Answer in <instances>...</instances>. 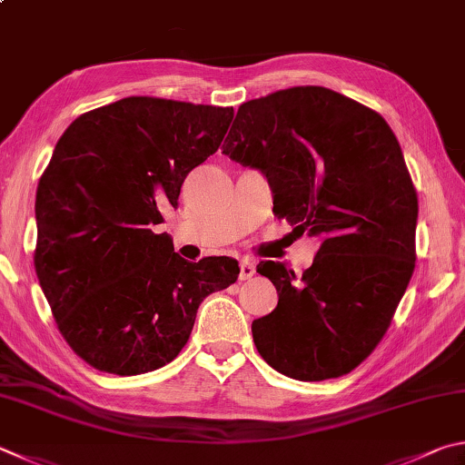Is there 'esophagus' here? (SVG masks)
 Here are the masks:
<instances>
[{
  "instance_id": "34e87169",
  "label": "esophagus",
  "mask_w": 465,
  "mask_h": 465,
  "mask_svg": "<svg viewBox=\"0 0 465 465\" xmlns=\"http://www.w3.org/2000/svg\"><path fill=\"white\" fill-rule=\"evenodd\" d=\"M256 274V266L252 264L250 260H242L240 262V281H248V278H252Z\"/></svg>"
}]
</instances>
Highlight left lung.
I'll list each match as a JSON object with an SVG mask.
<instances>
[{
  "label": "left lung",
  "mask_w": 465,
  "mask_h": 465,
  "mask_svg": "<svg viewBox=\"0 0 465 465\" xmlns=\"http://www.w3.org/2000/svg\"><path fill=\"white\" fill-rule=\"evenodd\" d=\"M222 150L266 176L292 232L321 240L302 276L282 262L256 268L278 292L252 323L260 356L305 382L351 372L415 270L419 201L391 125L341 93L292 87L242 104Z\"/></svg>",
  "instance_id": "8db88e82"
}]
</instances>
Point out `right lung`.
I'll list each match as a JSON object with an SVG mask.
<instances>
[{
    "mask_svg": "<svg viewBox=\"0 0 465 465\" xmlns=\"http://www.w3.org/2000/svg\"><path fill=\"white\" fill-rule=\"evenodd\" d=\"M233 107L125 97L77 117L38 183L34 266L56 325L101 372L136 376L173 361L207 294L238 262L176 254L160 207L222 144Z\"/></svg>",
    "mask_w": 465,
    "mask_h": 465,
    "instance_id": "add662e5",
    "label": "right lung"
}]
</instances>
